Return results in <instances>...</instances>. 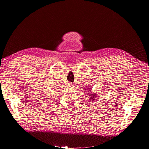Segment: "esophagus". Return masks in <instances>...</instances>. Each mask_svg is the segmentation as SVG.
<instances>
[{"instance_id": "esophagus-1", "label": "esophagus", "mask_w": 149, "mask_h": 149, "mask_svg": "<svg viewBox=\"0 0 149 149\" xmlns=\"http://www.w3.org/2000/svg\"><path fill=\"white\" fill-rule=\"evenodd\" d=\"M67 84H68V87H69V88H72V86H73L71 83H68Z\"/></svg>"}]
</instances>
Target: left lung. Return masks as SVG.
Wrapping results in <instances>:
<instances>
[{
	"label": "left lung",
	"mask_w": 149,
	"mask_h": 149,
	"mask_svg": "<svg viewBox=\"0 0 149 149\" xmlns=\"http://www.w3.org/2000/svg\"><path fill=\"white\" fill-rule=\"evenodd\" d=\"M89 89H91V88H89ZM91 90H89V91H90V92H91ZM91 93H92V92H91ZM88 93L89 94V93ZM88 93H87V94L88 95ZM96 93H90V94L89 95V96H90V97H89V99H88V100H89V101H92V102H93V101H94V100H96V97H97L98 96H97V95H96Z\"/></svg>",
	"instance_id": "obj_1"
}]
</instances>
